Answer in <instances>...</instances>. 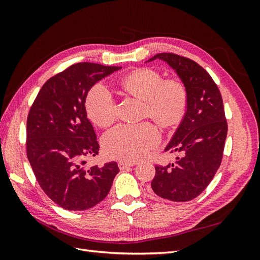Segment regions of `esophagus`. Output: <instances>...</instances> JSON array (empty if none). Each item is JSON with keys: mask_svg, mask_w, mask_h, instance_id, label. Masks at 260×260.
<instances>
[{"mask_svg": "<svg viewBox=\"0 0 260 260\" xmlns=\"http://www.w3.org/2000/svg\"><path fill=\"white\" fill-rule=\"evenodd\" d=\"M133 165H135V164L125 162V161H119V162H118V167H119L120 170H124V169H127V168H129V167H132Z\"/></svg>", "mask_w": 260, "mask_h": 260, "instance_id": "34e87169", "label": "esophagus"}]
</instances>
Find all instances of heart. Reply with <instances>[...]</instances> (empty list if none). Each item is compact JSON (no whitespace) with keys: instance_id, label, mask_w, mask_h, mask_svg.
<instances>
[{"instance_id":"1","label":"heart","mask_w":260,"mask_h":260,"mask_svg":"<svg viewBox=\"0 0 260 260\" xmlns=\"http://www.w3.org/2000/svg\"><path fill=\"white\" fill-rule=\"evenodd\" d=\"M162 77L148 68L137 69L122 80V89L145 102L144 113L162 127L177 124L185 113L187 94L178 80L162 81ZM85 109L100 127H108L116 119V102L105 85L96 84L88 93ZM159 142V132L152 123L119 124L103 139L105 153L112 158L135 161Z\"/></svg>"}]
</instances>
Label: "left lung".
Listing matches in <instances>:
<instances>
[{
	"instance_id": "1",
	"label": "left lung",
	"mask_w": 260,
	"mask_h": 260,
	"mask_svg": "<svg viewBox=\"0 0 260 260\" xmlns=\"http://www.w3.org/2000/svg\"><path fill=\"white\" fill-rule=\"evenodd\" d=\"M160 59L175 70L187 94L186 111L166 152H178L174 164L156 166L151 186L165 200L187 202L199 196L221 164L228 124L218 86L198 62L172 53H159L147 61Z\"/></svg>"
}]
</instances>
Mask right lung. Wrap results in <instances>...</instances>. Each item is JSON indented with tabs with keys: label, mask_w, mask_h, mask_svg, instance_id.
I'll use <instances>...</instances> for the list:
<instances>
[{
	"label": "right lung",
	"mask_w": 260,
	"mask_h": 260,
	"mask_svg": "<svg viewBox=\"0 0 260 260\" xmlns=\"http://www.w3.org/2000/svg\"><path fill=\"white\" fill-rule=\"evenodd\" d=\"M121 67L78 62L46 81L27 119V156L44 193L67 210L103 201L119 172L116 161L85 166L99 143L85 111L92 86Z\"/></svg>",
	"instance_id": "add662e5"
}]
</instances>
